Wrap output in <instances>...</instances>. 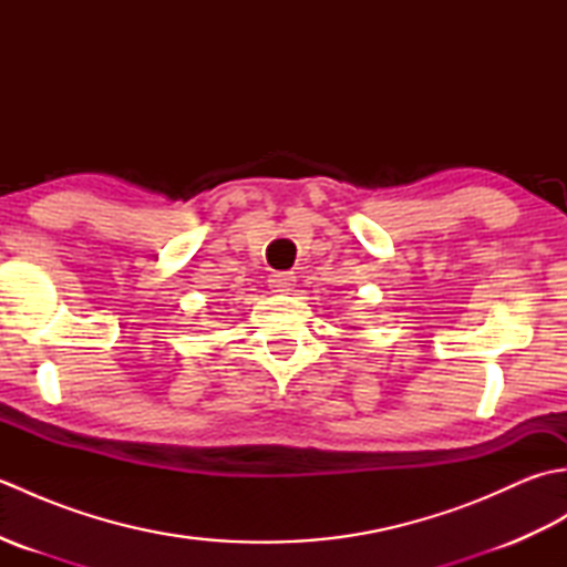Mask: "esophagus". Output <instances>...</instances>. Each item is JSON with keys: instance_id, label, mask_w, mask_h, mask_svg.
Returning <instances> with one entry per match:
<instances>
[{"instance_id": "esophagus-1", "label": "esophagus", "mask_w": 567, "mask_h": 567, "mask_svg": "<svg viewBox=\"0 0 567 567\" xmlns=\"http://www.w3.org/2000/svg\"><path fill=\"white\" fill-rule=\"evenodd\" d=\"M270 290L277 295H290L297 285V277L292 272H275L270 275Z\"/></svg>"}]
</instances>
